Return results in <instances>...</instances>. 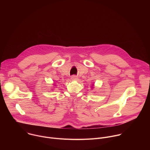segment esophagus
I'll return each instance as SVG.
<instances>
[{
    "mask_svg": "<svg viewBox=\"0 0 150 150\" xmlns=\"http://www.w3.org/2000/svg\"><path fill=\"white\" fill-rule=\"evenodd\" d=\"M71 79H72V80H77L78 78V77H77L76 76L74 75V76H72L71 77Z\"/></svg>",
    "mask_w": 150,
    "mask_h": 150,
    "instance_id": "esophagus-1",
    "label": "esophagus"
}]
</instances>
